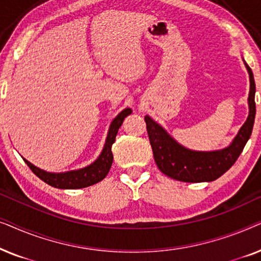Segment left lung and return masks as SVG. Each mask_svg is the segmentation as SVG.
<instances>
[{
    "instance_id": "obj_1",
    "label": "left lung",
    "mask_w": 261,
    "mask_h": 261,
    "mask_svg": "<svg viewBox=\"0 0 261 261\" xmlns=\"http://www.w3.org/2000/svg\"><path fill=\"white\" fill-rule=\"evenodd\" d=\"M244 64L249 76L248 116L227 147L215 151H195L184 147L151 116H145L153 156L156 166L164 174L187 183L213 181L234 165L248 139L251 138L255 119L254 77L251 67L246 64L245 60Z\"/></svg>"
}]
</instances>
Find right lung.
Instances as JSON below:
<instances>
[{
    "instance_id": "right-lung-1",
    "label": "right lung",
    "mask_w": 261,
    "mask_h": 261,
    "mask_svg": "<svg viewBox=\"0 0 261 261\" xmlns=\"http://www.w3.org/2000/svg\"><path fill=\"white\" fill-rule=\"evenodd\" d=\"M129 114H132V109L126 108L120 114H117V116L112 121L101 154L90 165L82 167V169L66 171V172H47V171L33 165L27 159L23 158L24 163L41 180L57 189H82L98 183V181L105 179L110 167H112L114 158L112 146L115 142L116 134L123 122L124 117H127Z\"/></svg>"
}]
</instances>
